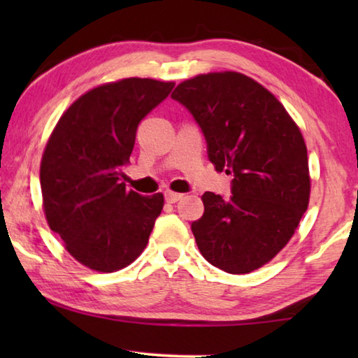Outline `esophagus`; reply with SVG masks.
<instances>
[{
    "instance_id": "1",
    "label": "esophagus",
    "mask_w": 358,
    "mask_h": 358,
    "mask_svg": "<svg viewBox=\"0 0 358 358\" xmlns=\"http://www.w3.org/2000/svg\"><path fill=\"white\" fill-rule=\"evenodd\" d=\"M182 197H184L182 194L171 192V190H166V192H164V199H166V202H169V203H176V202H179V200L182 199Z\"/></svg>"
}]
</instances>
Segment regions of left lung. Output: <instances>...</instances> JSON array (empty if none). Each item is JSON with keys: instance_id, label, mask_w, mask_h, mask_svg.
<instances>
[{"instance_id": "left-lung-1", "label": "left lung", "mask_w": 358, "mask_h": 358, "mask_svg": "<svg viewBox=\"0 0 358 358\" xmlns=\"http://www.w3.org/2000/svg\"><path fill=\"white\" fill-rule=\"evenodd\" d=\"M202 130L208 159L233 176L231 197L205 192L192 223L195 243L212 266L248 273L290 241L310 200L306 145L275 96L241 73L199 75L176 87Z\"/></svg>"}]
</instances>
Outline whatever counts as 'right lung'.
<instances>
[{
    "label": "right lung",
    "mask_w": 358,
    "mask_h": 358,
    "mask_svg": "<svg viewBox=\"0 0 358 358\" xmlns=\"http://www.w3.org/2000/svg\"><path fill=\"white\" fill-rule=\"evenodd\" d=\"M174 83L127 78L73 102L48 138L41 187L48 227L66 251L99 272L124 268L146 248L163 194L145 197L122 182L140 122Z\"/></svg>",
    "instance_id": "obj_1"
}]
</instances>
